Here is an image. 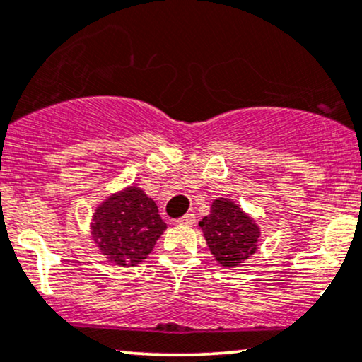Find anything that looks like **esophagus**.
I'll use <instances>...</instances> for the list:
<instances>
[{
	"mask_svg": "<svg viewBox=\"0 0 362 362\" xmlns=\"http://www.w3.org/2000/svg\"><path fill=\"white\" fill-rule=\"evenodd\" d=\"M178 225H194L195 223V215L194 214H187L184 216L177 220Z\"/></svg>",
	"mask_w": 362,
	"mask_h": 362,
	"instance_id": "obj_1",
	"label": "esophagus"
}]
</instances>
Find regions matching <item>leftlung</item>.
I'll list each match as a JSON object with an SVG mask.
<instances>
[{
	"mask_svg": "<svg viewBox=\"0 0 362 362\" xmlns=\"http://www.w3.org/2000/svg\"><path fill=\"white\" fill-rule=\"evenodd\" d=\"M210 253L223 268H237L258 250L259 226L230 199H216L199 223Z\"/></svg>",
	"mask_w": 362,
	"mask_h": 362,
	"instance_id": "1",
	"label": "left lung"
}]
</instances>
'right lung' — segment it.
<instances>
[{
	"mask_svg": "<svg viewBox=\"0 0 362 362\" xmlns=\"http://www.w3.org/2000/svg\"><path fill=\"white\" fill-rule=\"evenodd\" d=\"M165 228L156 202L137 185L107 197L95 209L90 223L100 253L119 267L144 262Z\"/></svg>",
	"mask_w": 362,
	"mask_h": 362,
	"instance_id": "1",
	"label": "right lung"
}]
</instances>
